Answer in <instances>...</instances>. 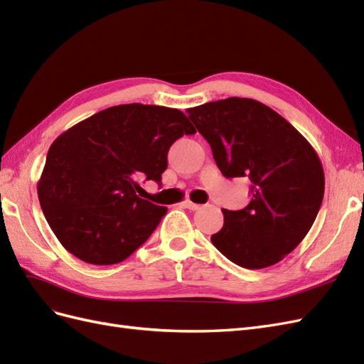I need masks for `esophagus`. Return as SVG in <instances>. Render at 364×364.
Returning a JSON list of instances; mask_svg holds the SVG:
<instances>
[{
  "instance_id": "obj_1",
  "label": "esophagus",
  "mask_w": 364,
  "mask_h": 364,
  "mask_svg": "<svg viewBox=\"0 0 364 364\" xmlns=\"http://www.w3.org/2000/svg\"><path fill=\"white\" fill-rule=\"evenodd\" d=\"M182 206H185L186 209H190V211H197V209H200V205L193 203L191 200H183Z\"/></svg>"
}]
</instances>
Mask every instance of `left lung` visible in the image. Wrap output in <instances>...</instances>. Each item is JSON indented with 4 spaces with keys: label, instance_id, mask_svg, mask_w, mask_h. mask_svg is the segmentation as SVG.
<instances>
[{
    "label": "left lung",
    "instance_id": "1",
    "mask_svg": "<svg viewBox=\"0 0 364 364\" xmlns=\"http://www.w3.org/2000/svg\"><path fill=\"white\" fill-rule=\"evenodd\" d=\"M186 112L223 176L252 182L245 209H222L225 223L213 245L245 269L279 262L305 238L322 205L325 174L316 150L287 119L252 98L229 97Z\"/></svg>",
    "mask_w": 364,
    "mask_h": 364
}]
</instances>
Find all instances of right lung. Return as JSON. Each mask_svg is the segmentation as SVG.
Returning a JSON list of instances; mask_svg holds the SVG:
<instances>
[{"label":"right lung","instance_id":"right-lung-1","mask_svg":"<svg viewBox=\"0 0 364 364\" xmlns=\"http://www.w3.org/2000/svg\"><path fill=\"white\" fill-rule=\"evenodd\" d=\"M193 134L179 109L132 103L107 107L59 135L38 197L60 245L95 266L130 257L167 214L141 199L138 181L161 182L168 149Z\"/></svg>","mask_w":364,"mask_h":364}]
</instances>
